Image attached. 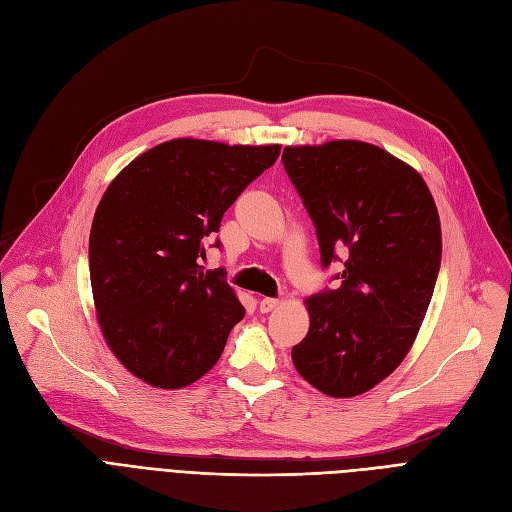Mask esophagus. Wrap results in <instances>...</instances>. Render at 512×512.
<instances>
[{
  "mask_svg": "<svg viewBox=\"0 0 512 512\" xmlns=\"http://www.w3.org/2000/svg\"><path fill=\"white\" fill-rule=\"evenodd\" d=\"M277 305H279L277 298H260V303H258V307H260V311H262V313H269V311H273Z\"/></svg>",
  "mask_w": 512,
  "mask_h": 512,
  "instance_id": "obj_1",
  "label": "esophagus"
}]
</instances>
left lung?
I'll return each instance as SVG.
<instances>
[{"mask_svg":"<svg viewBox=\"0 0 512 512\" xmlns=\"http://www.w3.org/2000/svg\"><path fill=\"white\" fill-rule=\"evenodd\" d=\"M281 161L322 267L345 254L337 288L305 301L309 332L292 362L326 396L364 394L394 373L426 317L443 254L436 203L411 165L356 139L286 146Z\"/></svg>","mask_w":512,"mask_h":512,"instance_id":"1","label":"left lung"}]
</instances>
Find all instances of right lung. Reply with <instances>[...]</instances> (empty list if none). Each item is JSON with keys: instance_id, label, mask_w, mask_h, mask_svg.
Wrapping results in <instances>:
<instances>
[{"instance_id": "add662e5", "label": "right lung", "mask_w": 512, "mask_h": 512, "mask_svg": "<svg viewBox=\"0 0 512 512\" xmlns=\"http://www.w3.org/2000/svg\"><path fill=\"white\" fill-rule=\"evenodd\" d=\"M279 150L171 139L105 190L88 239L93 301L105 343L137 379L178 390L222 356L245 309L222 269L203 273V241Z\"/></svg>"}]
</instances>
